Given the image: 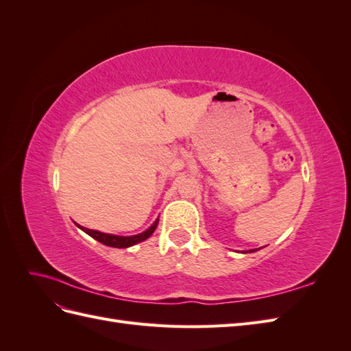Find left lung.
Instances as JSON below:
<instances>
[{
	"instance_id": "8db88e82",
	"label": "left lung",
	"mask_w": 351,
	"mask_h": 351,
	"mask_svg": "<svg viewBox=\"0 0 351 351\" xmlns=\"http://www.w3.org/2000/svg\"><path fill=\"white\" fill-rule=\"evenodd\" d=\"M254 250H258V249H253V250H250V252H254Z\"/></svg>"
}]
</instances>
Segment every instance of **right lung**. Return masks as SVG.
Here are the masks:
<instances>
[{"mask_svg": "<svg viewBox=\"0 0 351 351\" xmlns=\"http://www.w3.org/2000/svg\"><path fill=\"white\" fill-rule=\"evenodd\" d=\"M158 221L156 219L154 224L147 228L146 231L141 232V234H136V236H114V234H105V232H101V231H97V230H89V228H84L79 224H76L80 230H83L86 234H89L92 239L98 240L99 243L105 244V246H110V247H119V249H125V247H130L133 246V244H137L141 243L146 239H149L152 236V232L155 231L156 226H158Z\"/></svg>", "mask_w": 351, "mask_h": 351, "instance_id": "1", "label": "right lung"}]
</instances>
